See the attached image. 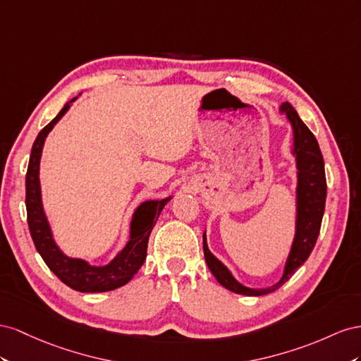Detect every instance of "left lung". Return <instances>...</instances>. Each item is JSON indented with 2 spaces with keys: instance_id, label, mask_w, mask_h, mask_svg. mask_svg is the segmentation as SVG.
Returning a JSON list of instances; mask_svg holds the SVG:
<instances>
[{
  "instance_id": "8db88e82",
  "label": "left lung",
  "mask_w": 361,
  "mask_h": 361,
  "mask_svg": "<svg viewBox=\"0 0 361 361\" xmlns=\"http://www.w3.org/2000/svg\"><path fill=\"white\" fill-rule=\"evenodd\" d=\"M280 111L284 113L293 130L292 154L296 160L298 178L295 238L289 257H287L286 260L281 280L271 287H266V289H252V287H246L240 284L228 271V267L210 252L205 231L202 235L204 257L209 269L212 271V274L221 286L239 295L262 296L280 289V287L295 274L298 267L308 259V255L312 254L319 231H321L326 198V180L321 148H319V143L313 136V133L308 130V127L301 121V118L298 116V113L292 107V104H289V102H283L280 106Z\"/></svg>"
}]
</instances>
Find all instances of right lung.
Instances as JSON below:
<instances>
[{"label":"right lung","instance_id":"add662e5","mask_svg":"<svg viewBox=\"0 0 361 361\" xmlns=\"http://www.w3.org/2000/svg\"><path fill=\"white\" fill-rule=\"evenodd\" d=\"M75 99L77 97L66 102L63 109L59 111V115L44 130H40L33 143L25 175L27 222L37 252L61 283L78 292H109L127 284L137 274L147 259L149 234L164 205L172 200V197L164 200H149L139 205L131 218L130 240L123 246V250L116 254L115 259L104 266H92L86 260L72 259L59 248L44 210L39 164L48 133L65 116V113Z\"/></svg>","mask_w":361,"mask_h":361}]
</instances>
